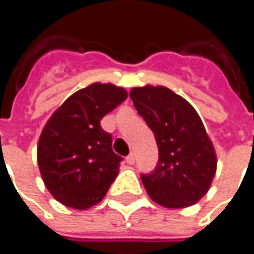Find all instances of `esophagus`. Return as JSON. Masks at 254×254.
<instances>
[{"instance_id": "obj_1", "label": "esophagus", "mask_w": 254, "mask_h": 254, "mask_svg": "<svg viewBox=\"0 0 254 254\" xmlns=\"http://www.w3.org/2000/svg\"><path fill=\"white\" fill-rule=\"evenodd\" d=\"M126 161H127V164H134V161H135V157H134V154H130V156H127V157H126Z\"/></svg>"}]
</instances>
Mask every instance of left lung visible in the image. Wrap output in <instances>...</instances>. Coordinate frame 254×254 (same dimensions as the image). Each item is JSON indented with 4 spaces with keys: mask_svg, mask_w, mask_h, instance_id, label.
Masks as SVG:
<instances>
[{
    "mask_svg": "<svg viewBox=\"0 0 254 254\" xmlns=\"http://www.w3.org/2000/svg\"><path fill=\"white\" fill-rule=\"evenodd\" d=\"M130 97L159 147L156 170L141 174L147 194L167 209L196 204L209 191L217 169L216 150L200 116L163 85L134 87Z\"/></svg>",
    "mask_w": 254,
    "mask_h": 254,
    "instance_id": "obj_1",
    "label": "left lung"
}]
</instances>
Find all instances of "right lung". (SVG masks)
<instances>
[{
	"mask_svg": "<svg viewBox=\"0 0 254 254\" xmlns=\"http://www.w3.org/2000/svg\"><path fill=\"white\" fill-rule=\"evenodd\" d=\"M127 95L123 87L93 83L70 95L47 121L37 161L45 187L61 204L87 210L107 194L123 159L100 121Z\"/></svg>",
	"mask_w": 254,
	"mask_h": 254,
	"instance_id": "obj_1",
	"label": "right lung"
}]
</instances>
